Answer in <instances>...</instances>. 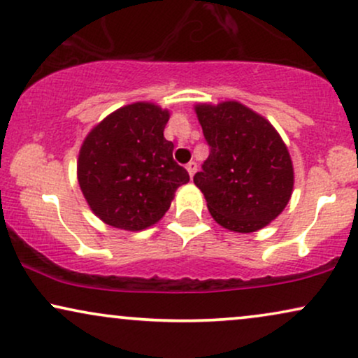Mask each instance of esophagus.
<instances>
[{
    "mask_svg": "<svg viewBox=\"0 0 358 358\" xmlns=\"http://www.w3.org/2000/svg\"><path fill=\"white\" fill-rule=\"evenodd\" d=\"M186 169H187V172H189V176H191V178H194V174H196V171H197V162L191 161V162H189V164L186 166Z\"/></svg>",
    "mask_w": 358,
    "mask_h": 358,
    "instance_id": "1",
    "label": "esophagus"
}]
</instances>
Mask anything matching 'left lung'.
<instances>
[{"label":"left lung","mask_w":358,"mask_h":358,"mask_svg":"<svg viewBox=\"0 0 358 358\" xmlns=\"http://www.w3.org/2000/svg\"><path fill=\"white\" fill-rule=\"evenodd\" d=\"M209 157L194 184L215 222L234 232H255L290 199L294 167L271 122L236 101L197 104Z\"/></svg>","instance_id":"8db88e82"}]
</instances>
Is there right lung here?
Segmentation results:
<instances>
[{"label": "right lung", "instance_id": "right-lung-1", "mask_svg": "<svg viewBox=\"0 0 358 358\" xmlns=\"http://www.w3.org/2000/svg\"><path fill=\"white\" fill-rule=\"evenodd\" d=\"M169 113L134 103L109 114L81 145L79 187L91 210L109 226L143 231L169 209L189 174L172 157L164 138Z\"/></svg>", "mask_w": 358, "mask_h": 358}]
</instances>
